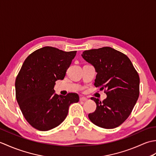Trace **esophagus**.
Masks as SVG:
<instances>
[{"label":"esophagus","mask_w":156,"mask_h":156,"mask_svg":"<svg viewBox=\"0 0 156 156\" xmlns=\"http://www.w3.org/2000/svg\"><path fill=\"white\" fill-rule=\"evenodd\" d=\"M80 101H87V98L86 97H80Z\"/></svg>","instance_id":"1"}]
</instances>
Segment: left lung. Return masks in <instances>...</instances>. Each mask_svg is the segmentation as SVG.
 Listing matches in <instances>:
<instances>
[{"instance_id": "obj_1", "label": "left lung", "mask_w": 156, "mask_h": 156, "mask_svg": "<svg viewBox=\"0 0 156 156\" xmlns=\"http://www.w3.org/2000/svg\"><path fill=\"white\" fill-rule=\"evenodd\" d=\"M97 72L94 86L105 90L107 97L97 104L89 119L98 127L113 129L130 115L140 95V76L125 54L110 47L86 50L82 54Z\"/></svg>"}]
</instances>
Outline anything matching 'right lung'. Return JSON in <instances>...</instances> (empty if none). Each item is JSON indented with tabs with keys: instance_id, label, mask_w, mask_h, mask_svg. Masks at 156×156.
<instances>
[{
	"instance_id": "obj_1",
	"label": "right lung",
	"mask_w": 156,
	"mask_h": 156,
	"mask_svg": "<svg viewBox=\"0 0 156 156\" xmlns=\"http://www.w3.org/2000/svg\"><path fill=\"white\" fill-rule=\"evenodd\" d=\"M76 51L46 46L25 59L15 80L16 99L26 120L39 131H48L64 121L69 105L79 101L76 93L58 95L55 82L63 80Z\"/></svg>"
}]
</instances>
